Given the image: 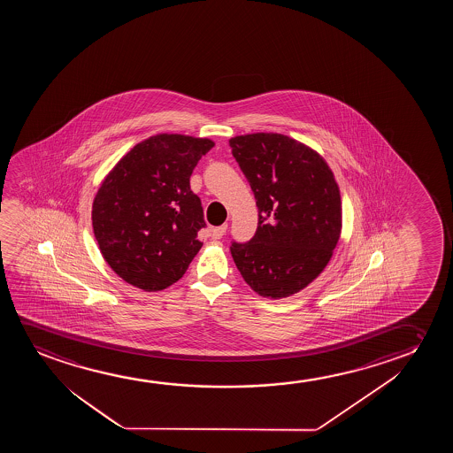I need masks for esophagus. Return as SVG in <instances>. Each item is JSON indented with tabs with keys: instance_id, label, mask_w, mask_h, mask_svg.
I'll return each mask as SVG.
<instances>
[{
	"instance_id": "1",
	"label": "esophagus",
	"mask_w": 453,
	"mask_h": 453,
	"mask_svg": "<svg viewBox=\"0 0 453 453\" xmlns=\"http://www.w3.org/2000/svg\"><path fill=\"white\" fill-rule=\"evenodd\" d=\"M226 230H227V224H223V226H219V227H213V229L211 230V238H213V240H221L224 234H226Z\"/></svg>"
}]
</instances>
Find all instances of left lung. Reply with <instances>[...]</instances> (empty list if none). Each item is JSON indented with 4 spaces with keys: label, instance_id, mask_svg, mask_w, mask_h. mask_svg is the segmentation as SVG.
<instances>
[{
    "label": "left lung",
    "instance_id": "left-lung-1",
    "mask_svg": "<svg viewBox=\"0 0 453 453\" xmlns=\"http://www.w3.org/2000/svg\"><path fill=\"white\" fill-rule=\"evenodd\" d=\"M229 143L258 207L255 235L232 242L230 252L261 297H289L320 275L341 238L334 174L317 151L285 134L254 133Z\"/></svg>",
    "mask_w": 453,
    "mask_h": 453
}]
</instances>
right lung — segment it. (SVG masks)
I'll list each match as a JSON object with an SVG mask.
<instances>
[{
    "mask_svg": "<svg viewBox=\"0 0 453 453\" xmlns=\"http://www.w3.org/2000/svg\"><path fill=\"white\" fill-rule=\"evenodd\" d=\"M211 139L157 134L137 143L108 173L93 203L94 236L120 279L143 291L176 283L198 254L205 226L190 188Z\"/></svg>",
    "mask_w": 453,
    "mask_h": 453,
    "instance_id": "obj_1",
    "label": "right lung"
}]
</instances>
